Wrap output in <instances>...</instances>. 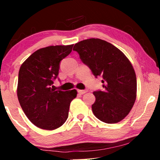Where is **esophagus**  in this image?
Segmentation results:
<instances>
[{"mask_svg": "<svg viewBox=\"0 0 160 160\" xmlns=\"http://www.w3.org/2000/svg\"><path fill=\"white\" fill-rule=\"evenodd\" d=\"M87 92V89H78V93L79 95H83V94L86 93Z\"/></svg>", "mask_w": 160, "mask_h": 160, "instance_id": "1", "label": "esophagus"}]
</instances>
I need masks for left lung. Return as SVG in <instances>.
<instances>
[{
	"mask_svg": "<svg viewBox=\"0 0 160 160\" xmlns=\"http://www.w3.org/2000/svg\"><path fill=\"white\" fill-rule=\"evenodd\" d=\"M73 50L96 78L102 77L104 90L93 92L94 115L108 124L122 121L136 99V75L130 60L118 48L99 38L80 41L74 45Z\"/></svg>",
	"mask_w": 160,
	"mask_h": 160,
	"instance_id": "obj_1",
	"label": "left lung"
}]
</instances>
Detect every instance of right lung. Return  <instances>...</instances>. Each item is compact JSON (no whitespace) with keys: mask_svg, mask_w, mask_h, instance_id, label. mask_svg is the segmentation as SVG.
<instances>
[{"mask_svg":"<svg viewBox=\"0 0 160 160\" xmlns=\"http://www.w3.org/2000/svg\"><path fill=\"white\" fill-rule=\"evenodd\" d=\"M73 44L49 46L37 50L22 64L19 71L17 97L28 119L36 127L52 130L60 128L68 117L76 89H52L58 78L60 61L71 53Z\"/></svg>","mask_w":160,"mask_h":160,"instance_id":"obj_1","label":"right lung"}]
</instances>
